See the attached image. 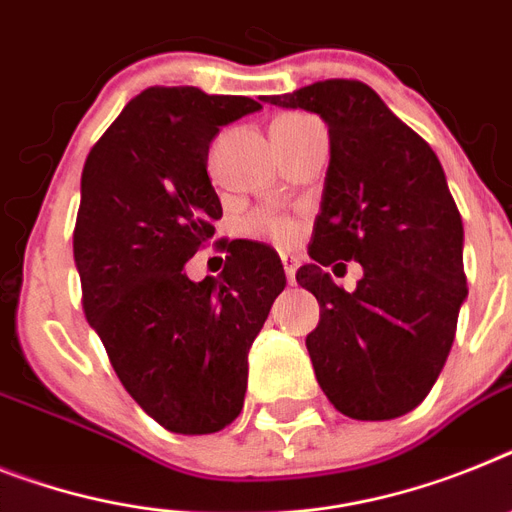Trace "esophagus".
Masks as SVG:
<instances>
[{"label":"esophagus","instance_id":"34e87169","mask_svg":"<svg viewBox=\"0 0 512 512\" xmlns=\"http://www.w3.org/2000/svg\"><path fill=\"white\" fill-rule=\"evenodd\" d=\"M281 263H283V270H286V278H289V283L296 281V268H299V257L296 255H281Z\"/></svg>","mask_w":512,"mask_h":512}]
</instances>
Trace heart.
Returning a JSON list of instances; mask_svg holds the SVG:
<instances>
[{
    "label": "heart",
    "mask_w": 512,
    "mask_h": 512,
    "mask_svg": "<svg viewBox=\"0 0 512 512\" xmlns=\"http://www.w3.org/2000/svg\"><path fill=\"white\" fill-rule=\"evenodd\" d=\"M307 114H283L273 122L276 124H299L307 122ZM247 234L257 236V239H268V242L278 244V247H289L299 239V223L289 216H281V213H270V210H263V213H255L249 216L247 221Z\"/></svg>",
    "instance_id": "1"
}]
</instances>
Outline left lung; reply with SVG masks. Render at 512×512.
Masks as SVG:
<instances>
[{
  "label": "left lung",
  "instance_id": "1",
  "mask_svg": "<svg viewBox=\"0 0 512 512\" xmlns=\"http://www.w3.org/2000/svg\"><path fill=\"white\" fill-rule=\"evenodd\" d=\"M265 103L315 111L330 135L320 216L299 286L320 302L307 336L317 382L341 414L382 422L427 398L450 354L463 299V221L440 158L359 80H322ZM356 259L357 291L324 268Z\"/></svg>",
  "mask_w": 512,
  "mask_h": 512
}]
</instances>
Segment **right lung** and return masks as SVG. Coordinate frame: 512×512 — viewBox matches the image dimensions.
<instances>
[{
  "mask_svg": "<svg viewBox=\"0 0 512 512\" xmlns=\"http://www.w3.org/2000/svg\"><path fill=\"white\" fill-rule=\"evenodd\" d=\"M257 109L247 96L156 85L83 166L72 247L85 317L137 406L176 435H210L239 416L249 346L286 286L278 255L257 242L231 249L218 278L184 273L223 216L210 143Z\"/></svg>",
  "mask_w": 512,
  "mask_h": 512,
  "instance_id": "add662e5",
  "label": "right lung"
}]
</instances>
